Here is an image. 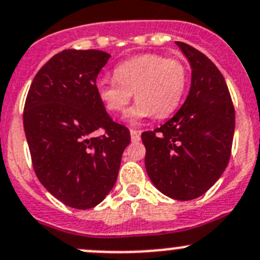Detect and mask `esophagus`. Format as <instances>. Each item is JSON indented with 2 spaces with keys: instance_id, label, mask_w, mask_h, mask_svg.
<instances>
[{
  "instance_id": "obj_1",
  "label": "esophagus",
  "mask_w": 260,
  "mask_h": 260,
  "mask_svg": "<svg viewBox=\"0 0 260 260\" xmlns=\"http://www.w3.org/2000/svg\"><path fill=\"white\" fill-rule=\"evenodd\" d=\"M130 135H131V140H133V141L140 140V131L130 130Z\"/></svg>"
}]
</instances>
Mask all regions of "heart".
<instances>
[{
	"mask_svg": "<svg viewBox=\"0 0 260 260\" xmlns=\"http://www.w3.org/2000/svg\"><path fill=\"white\" fill-rule=\"evenodd\" d=\"M114 77L116 82H97V96L107 111L122 114L134 93L138 102L127 114L131 124L153 115L158 119L169 116L178 107L187 83L183 64L158 54H141L122 61L114 69Z\"/></svg>",
	"mask_w": 260,
	"mask_h": 260,
	"instance_id": "b5f03b06",
	"label": "heart"
}]
</instances>
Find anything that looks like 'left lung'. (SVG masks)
<instances>
[{"mask_svg":"<svg viewBox=\"0 0 260 260\" xmlns=\"http://www.w3.org/2000/svg\"><path fill=\"white\" fill-rule=\"evenodd\" d=\"M176 44L192 69L188 96L171 120L144 131L141 140L154 186L171 199L189 201L209 191L228 167L235 110L217 67L188 44Z\"/></svg>","mask_w":260,"mask_h":260,"instance_id":"1","label":"left lung"}]
</instances>
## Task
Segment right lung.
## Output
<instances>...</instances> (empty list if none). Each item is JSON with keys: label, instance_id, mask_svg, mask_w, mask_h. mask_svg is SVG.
<instances>
[{"label": "right lung", "instance_id": "1", "mask_svg": "<svg viewBox=\"0 0 260 260\" xmlns=\"http://www.w3.org/2000/svg\"><path fill=\"white\" fill-rule=\"evenodd\" d=\"M110 54L67 49L37 73L24 107V130L40 183L73 209L97 206L116 183L130 131L106 112L96 78ZM102 129L101 137H93Z\"/></svg>", "mask_w": 260, "mask_h": 260}]
</instances>
